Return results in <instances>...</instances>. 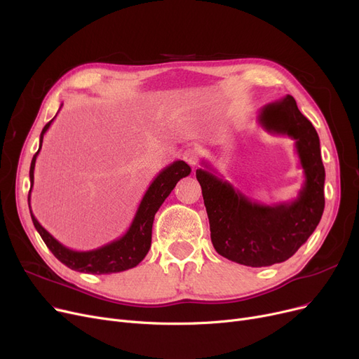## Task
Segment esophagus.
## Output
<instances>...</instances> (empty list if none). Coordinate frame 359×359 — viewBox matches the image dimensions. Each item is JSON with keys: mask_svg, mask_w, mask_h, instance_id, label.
I'll return each mask as SVG.
<instances>
[{"mask_svg": "<svg viewBox=\"0 0 359 359\" xmlns=\"http://www.w3.org/2000/svg\"><path fill=\"white\" fill-rule=\"evenodd\" d=\"M182 157H183V160H184L186 163L191 164L192 167H195V165L198 164V161H199V151H198V148H195V147L186 148V149L183 151V154H182Z\"/></svg>", "mask_w": 359, "mask_h": 359, "instance_id": "34e87169", "label": "esophagus"}]
</instances>
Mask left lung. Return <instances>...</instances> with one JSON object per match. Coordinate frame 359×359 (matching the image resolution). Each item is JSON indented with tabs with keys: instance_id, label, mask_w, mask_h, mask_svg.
<instances>
[{
	"instance_id": "left-lung-1",
	"label": "left lung",
	"mask_w": 359,
	"mask_h": 359,
	"mask_svg": "<svg viewBox=\"0 0 359 359\" xmlns=\"http://www.w3.org/2000/svg\"><path fill=\"white\" fill-rule=\"evenodd\" d=\"M258 121L267 132L294 141L305 180L293 201L258 204L233 188L208 161L196 170L215 251L248 267L289 259L313 235L324 211L325 171L313 123L299 111L292 95L264 105Z\"/></svg>"
}]
</instances>
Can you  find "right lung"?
<instances>
[{
    "label": "right lung",
    "instance_id": "right-lung-1",
    "mask_svg": "<svg viewBox=\"0 0 359 359\" xmlns=\"http://www.w3.org/2000/svg\"><path fill=\"white\" fill-rule=\"evenodd\" d=\"M55 118V117H54ZM48 121L45 124V128L41 132L39 137V149L34 155L32 163H30V191L27 196L29 208H30V192L34 188V171H35V163L36 157L41 151L43 135L50 129L51 123ZM191 175V167L182 160H177L171 163L165 168H163L149 184L141 204H139L133 220L124 233L118 239L105 243L97 249H90V251H73V249L65 246L61 242H58L51 233L46 231L39 222L32 214L30 210V217L35 229L41 235L45 245L48 246L50 251L54 254V257L67 266L69 269L81 273L88 274H111V273H120L126 271L129 269L136 267L141 262L151 248V238H152V223L155 212L163 205L165 198L175 189L177 182L186 176Z\"/></svg>",
    "mask_w": 359,
    "mask_h": 359
}]
</instances>
